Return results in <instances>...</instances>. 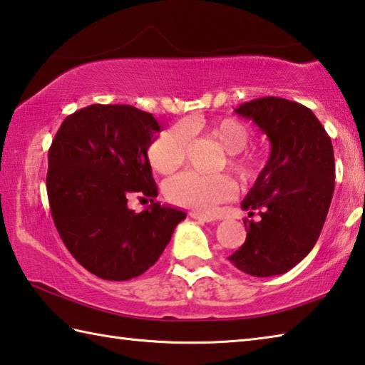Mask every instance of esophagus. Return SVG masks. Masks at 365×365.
<instances>
[{
  "label": "esophagus",
  "mask_w": 365,
  "mask_h": 365,
  "mask_svg": "<svg viewBox=\"0 0 365 365\" xmlns=\"http://www.w3.org/2000/svg\"><path fill=\"white\" fill-rule=\"evenodd\" d=\"M190 217L195 218V220H200V222H214V217L200 214V212H190Z\"/></svg>",
  "instance_id": "obj_1"
}]
</instances>
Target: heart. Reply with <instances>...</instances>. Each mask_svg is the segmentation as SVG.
<instances>
[{"instance_id":"1","label":"heart","mask_w":365,"mask_h":365,"mask_svg":"<svg viewBox=\"0 0 365 365\" xmlns=\"http://www.w3.org/2000/svg\"><path fill=\"white\" fill-rule=\"evenodd\" d=\"M191 132H204L222 145L227 151L225 164L242 182H250L262 169V156L246 145L252 137V129L240 118L225 116L212 121L193 119L187 123ZM183 125H172L163 130L148 147V160L161 174H170L180 168L187 156L188 132ZM236 187L230 177L223 174H200L183 170L165 182V197L180 207L197 212H212L217 204L230 200Z\"/></svg>"}]
</instances>
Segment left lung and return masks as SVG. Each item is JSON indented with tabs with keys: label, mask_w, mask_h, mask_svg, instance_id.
I'll list each match as a JSON object with an SVG mask.
<instances>
[{
	"label": "left lung",
	"mask_w": 365,
	"mask_h": 365,
	"mask_svg": "<svg viewBox=\"0 0 365 365\" xmlns=\"http://www.w3.org/2000/svg\"><path fill=\"white\" fill-rule=\"evenodd\" d=\"M271 143L269 160L246 200V242L228 260L255 277L287 273L314 247L335 187L332 140L319 119L302 103L262 97L240 105Z\"/></svg>",
	"instance_id": "1"
}]
</instances>
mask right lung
Returning <instances> with one entry per match:
<instances>
[{
	"label": "right lung",
	"instance_id": "right-lung-1",
	"mask_svg": "<svg viewBox=\"0 0 365 365\" xmlns=\"http://www.w3.org/2000/svg\"><path fill=\"white\" fill-rule=\"evenodd\" d=\"M161 132L132 105H89L63 119L49 148L46 188L52 220L76 262L107 281H128L158 262L187 214L153 202L147 150ZM137 194L152 205L128 209Z\"/></svg>",
	"mask_w": 365,
	"mask_h": 365
}]
</instances>
